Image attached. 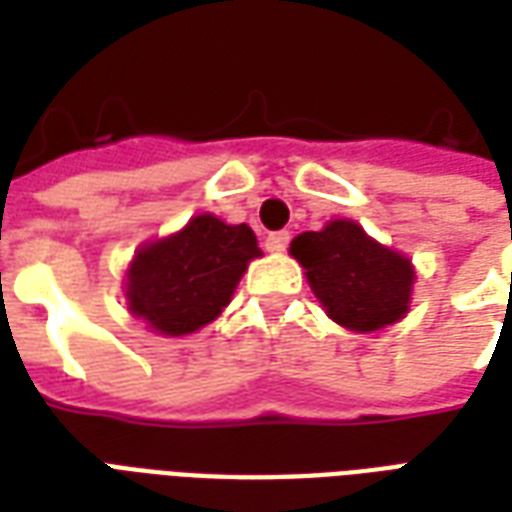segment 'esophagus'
Wrapping results in <instances>:
<instances>
[{
	"label": "esophagus",
	"mask_w": 512,
	"mask_h": 512,
	"mask_svg": "<svg viewBox=\"0 0 512 512\" xmlns=\"http://www.w3.org/2000/svg\"><path fill=\"white\" fill-rule=\"evenodd\" d=\"M290 244V233L288 230H277L266 238V249L268 252H285Z\"/></svg>",
	"instance_id": "obj_1"
}]
</instances>
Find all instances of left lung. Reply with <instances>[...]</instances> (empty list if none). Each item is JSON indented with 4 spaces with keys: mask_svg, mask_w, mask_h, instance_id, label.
Instances as JSON below:
<instances>
[{
    "mask_svg": "<svg viewBox=\"0 0 512 512\" xmlns=\"http://www.w3.org/2000/svg\"><path fill=\"white\" fill-rule=\"evenodd\" d=\"M290 252L326 312L345 329L376 332L406 315L414 268L356 222L337 219L321 233H301Z\"/></svg>",
    "mask_w": 512,
    "mask_h": 512,
    "instance_id": "obj_1",
    "label": "left lung"
}]
</instances>
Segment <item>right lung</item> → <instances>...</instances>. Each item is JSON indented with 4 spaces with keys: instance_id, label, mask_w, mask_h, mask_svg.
<instances>
[{
    "instance_id": "obj_1",
    "label": "right lung",
    "mask_w": 512,
    "mask_h": 512,
    "mask_svg": "<svg viewBox=\"0 0 512 512\" xmlns=\"http://www.w3.org/2000/svg\"><path fill=\"white\" fill-rule=\"evenodd\" d=\"M257 255V238L246 224L194 216L180 233L136 252L128 268V310L161 334L197 332L230 304Z\"/></svg>"
}]
</instances>
